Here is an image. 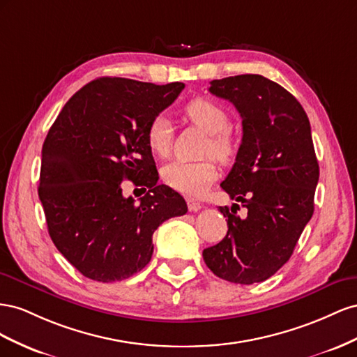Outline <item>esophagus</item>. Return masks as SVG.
<instances>
[{
	"instance_id": "1",
	"label": "esophagus",
	"mask_w": 357,
	"mask_h": 357,
	"mask_svg": "<svg viewBox=\"0 0 357 357\" xmlns=\"http://www.w3.org/2000/svg\"><path fill=\"white\" fill-rule=\"evenodd\" d=\"M187 205H188V209L192 211V212H197V211H200V209L203 208L202 203L197 202V200H195V199H188V200H187Z\"/></svg>"
}]
</instances>
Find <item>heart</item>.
Segmentation results:
<instances>
[{
  "label": "heart",
  "instance_id": "b5f03b06",
  "mask_svg": "<svg viewBox=\"0 0 357 357\" xmlns=\"http://www.w3.org/2000/svg\"><path fill=\"white\" fill-rule=\"evenodd\" d=\"M185 114L191 122L209 133L206 154H215L227 160L235 154V142L227 131L230 118L220 105L208 98H192L185 106ZM146 142L149 149L158 157H166L173 144V130L166 115H157L151 119L146 128ZM162 181L175 191L185 196L199 197L205 195L218 176V165L213 158L202 161L173 160L161 170Z\"/></svg>",
  "mask_w": 357,
  "mask_h": 357
}]
</instances>
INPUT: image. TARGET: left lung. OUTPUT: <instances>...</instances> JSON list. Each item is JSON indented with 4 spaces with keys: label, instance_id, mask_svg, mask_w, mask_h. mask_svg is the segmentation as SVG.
I'll use <instances>...</instances> for the list:
<instances>
[{
    "label": "left lung",
    "instance_id": "left-lung-1",
    "mask_svg": "<svg viewBox=\"0 0 357 357\" xmlns=\"http://www.w3.org/2000/svg\"><path fill=\"white\" fill-rule=\"evenodd\" d=\"M209 93L242 118V144L221 187L248 213L241 218L238 203L220 206L227 235L203 260L226 281L261 282L287 263L312 217L319 162L310 119L287 89L260 75L212 80Z\"/></svg>",
    "mask_w": 357,
    "mask_h": 357
}]
</instances>
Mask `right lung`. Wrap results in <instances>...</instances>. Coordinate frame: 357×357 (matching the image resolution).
<instances>
[{"mask_svg":"<svg viewBox=\"0 0 357 357\" xmlns=\"http://www.w3.org/2000/svg\"><path fill=\"white\" fill-rule=\"evenodd\" d=\"M184 86L100 77L80 88L50 127L38 197L50 239L84 277L130 278L149 263L160 224L187 212L184 197L157 184L146 142L151 119ZM124 178L149 188L139 204L121 196Z\"/></svg>","mask_w":357,"mask_h":357,"instance_id":"add662e5","label":"right lung"}]
</instances>
